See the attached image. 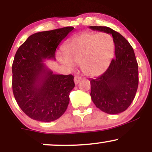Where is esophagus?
I'll return each instance as SVG.
<instances>
[{
	"label": "esophagus",
	"mask_w": 152,
	"mask_h": 152,
	"mask_svg": "<svg viewBox=\"0 0 152 152\" xmlns=\"http://www.w3.org/2000/svg\"><path fill=\"white\" fill-rule=\"evenodd\" d=\"M81 77H79V76H76L74 77V83H75V84H78V83H79V81H81Z\"/></svg>",
	"instance_id": "34e87169"
}]
</instances>
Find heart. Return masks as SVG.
Returning a JSON list of instances; mask_svg holds the SVG:
<instances>
[{"label": "heart", "instance_id": "obj_1", "mask_svg": "<svg viewBox=\"0 0 152 152\" xmlns=\"http://www.w3.org/2000/svg\"><path fill=\"white\" fill-rule=\"evenodd\" d=\"M114 51L115 43L111 35L83 33L66 43L64 48L65 57L59 56L58 61L69 70L77 64L85 75L96 76L108 69Z\"/></svg>", "mask_w": 152, "mask_h": 152}]
</instances>
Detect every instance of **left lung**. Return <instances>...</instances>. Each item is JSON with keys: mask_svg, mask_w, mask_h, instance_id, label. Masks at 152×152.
<instances>
[{"mask_svg": "<svg viewBox=\"0 0 152 152\" xmlns=\"http://www.w3.org/2000/svg\"><path fill=\"white\" fill-rule=\"evenodd\" d=\"M89 28L112 35L116 56L104 74L91 79V97L104 112L119 114L128 109L137 93L139 71L135 53L126 38L111 28L90 26Z\"/></svg>", "mask_w": 152, "mask_h": 152, "instance_id": "left-lung-1", "label": "left lung"}]
</instances>
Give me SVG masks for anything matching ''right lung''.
<instances>
[{
  "mask_svg": "<svg viewBox=\"0 0 152 152\" xmlns=\"http://www.w3.org/2000/svg\"><path fill=\"white\" fill-rule=\"evenodd\" d=\"M73 29L68 26L36 33L16 51L12 66L13 95L19 107L32 119L55 121L67 109L75 86L74 76L54 74L43 62L55 60L57 47Z\"/></svg>",
  "mask_w": 152,
  "mask_h": 152,
  "instance_id": "right-lung-1",
  "label": "right lung"
}]
</instances>
